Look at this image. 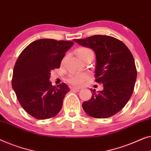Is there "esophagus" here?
<instances>
[{
  "label": "esophagus",
  "mask_w": 151,
  "mask_h": 151,
  "mask_svg": "<svg viewBox=\"0 0 151 151\" xmlns=\"http://www.w3.org/2000/svg\"><path fill=\"white\" fill-rule=\"evenodd\" d=\"M72 90L76 91H80L81 90V88L80 87H73V88H72Z\"/></svg>",
  "instance_id": "34e87169"
}]
</instances>
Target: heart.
Instances as JSON below:
<instances>
[{
	"mask_svg": "<svg viewBox=\"0 0 151 151\" xmlns=\"http://www.w3.org/2000/svg\"><path fill=\"white\" fill-rule=\"evenodd\" d=\"M77 54L79 57L82 59L86 56L90 55V54H94L93 50L88 48V47H80L78 49ZM88 78V74L86 73H72L69 76L67 80L69 83L80 86L84 83L85 81Z\"/></svg>",
	"mask_w": 151,
	"mask_h": 151,
	"instance_id": "heart-1",
	"label": "heart"
}]
</instances>
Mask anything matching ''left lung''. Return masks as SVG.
<instances>
[{
	"label": "left lung",
	"mask_w": 151,
	"mask_h": 151,
	"mask_svg": "<svg viewBox=\"0 0 151 151\" xmlns=\"http://www.w3.org/2000/svg\"><path fill=\"white\" fill-rule=\"evenodd\" d=\"M73 41L95 52V81L104 84L103 91H91L93 95L83 103V109L96 119L112 116L124 108L134 92L137 71L132 54L121 41L108 35Z\"/></svg>",
	"instance_id": "left-lung-1"
}]
</instances>
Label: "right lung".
<instances>
[{
    "instance_id": "right-lung-1",
    "label": "right lung",
    "mask_w": 151,
    "mask_h": 151,
    "mask_svg": "<svg viewBox=\"0 0 151 151\" xmlns=\"http://www.w3.org/2000/svg\"><path fill=\"white\" fill-rule=\"evenodd\" d=\"M72 41L41 39L29 44L21 52L15 64L12 88L26 112L37 119L55 116L69 92L66 84L52 86L50 72L60 67Z\"/></svg>"
}]
</instances>
